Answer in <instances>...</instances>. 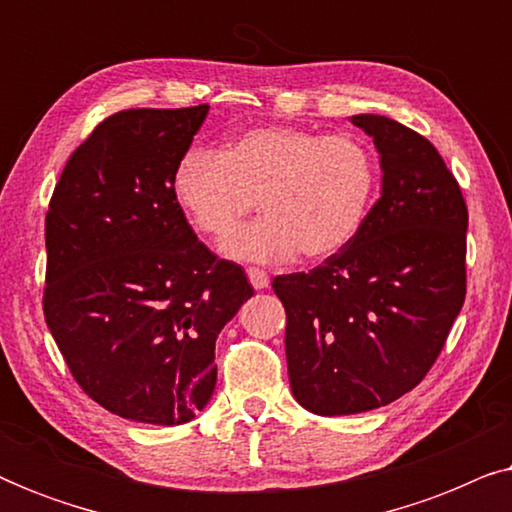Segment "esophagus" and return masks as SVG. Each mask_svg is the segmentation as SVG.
I'll return each mask as SVG.
<instances>
[{
  "label": "esophagus",
  "instance_id": "34e87169",
  "mask_svg": "<svg viewBox=\"0 0 512 512\" xmlns=\"http://www.w3.org/2000/svg\"><path fill=\"white\" fill-rule=\"evenodd\" d=\"M247 277H249V282H251V286H254L256 291H263V289H268V286H270L268 272H263V270H258V268H249L247 270Z\"/></svg>",
  "mask_w": 512,
  "mask_h": 512
}]
</instances>
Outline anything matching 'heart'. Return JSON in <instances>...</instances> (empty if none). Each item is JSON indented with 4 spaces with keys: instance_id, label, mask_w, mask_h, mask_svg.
Instances as JSON below:
<instances>
[{
    "instance_id": "obj_1",
    "label": "heart",
    "mask_w": 512,
    "mask_h": 512,
    "mask_svg": "<svg viewBox=\"0 0 512 512\" xmlns=\"http://www.w3.org/2000/svg\"><path fill=\"white\" fill-rule=\"evenodd\" d=\"M174 198L200 235L228 240L254 212L265 216L226 244L237 261H326L366 226L380 165L356 135H321L293 125H258L230 137L226 151L195 144L174 167Z\"/></svg>"
}]
</instances>
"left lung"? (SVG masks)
Masks as SVG:
<instances>
[{
    "label": "left lung",
    "instance_id": "8db88e82",
    "mask_svg": "<svg viewBox=\"0 0 512 512\" xmlns=\"http://www.w3.org/2000/svg\"><path fill=\"white\" fill-rule=\"evenodd\" d=\"M349 121L380 153V200L345 251L272 282L286 310L293 398L324 417L415 389L466 298L468 212L436 146L387 116Z\"/></svg>",
    "mask_w": 512,
    "mask_h": 512
}]
</instances>
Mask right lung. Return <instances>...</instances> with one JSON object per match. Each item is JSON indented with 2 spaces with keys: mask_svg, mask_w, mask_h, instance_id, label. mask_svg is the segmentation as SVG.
Here are the masks:
<instances>
[{
  "mask_svg": "<svg viewBox=\"0 0 512 512\" xmlns=\"http://www.w3.org/2000/svg\"><path fill=\"white\" fill-rule=\"evenodd\" d=\"M207 114L200 104L109 116L48 205V331L81 389L132 422L177 426L205 410L216 338L254 296L174 198V167Z\"/></svg>",
  "mask_w": 512,
  "mask_h": 512,
  "instance_id": "1",
  "label": "right lung"
}]
</instances>
